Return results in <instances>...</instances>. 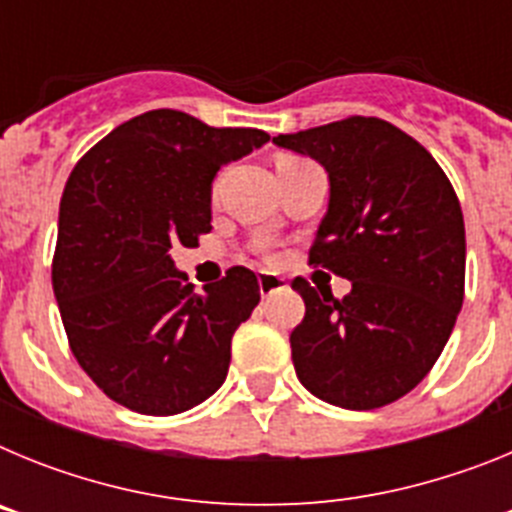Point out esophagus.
Here are the masks:
<instances>
[{
	"label": "esophagus",
	"instance_id": "1",
	"mask_svg": "<svg viewBox=\"0 0 512 512\" xmlns=\"http://www.w3.org/2000/svg\"><path fill=\"white\" fill-rule=\"evenodd\" d=\"M287 287V279L284 277H277V274H259V292L264 297H269V295H274V292H277V289H284Z\"/></svg>",
	"mask_w": 512,
	"mask_h": 512
}]
</instances>
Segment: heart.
<instances>
[{
  "label": "heart",
  "instance_id": "b5f03b06",
  "mask_svg": "<svg viewBox=\"0 0 512 512\" xmlns=\"http://www.w3.org/2000/svg\"><path fill=\"white\" fill-rule=\"evenodd\" d=\"M295 161H302V158H295V156H284V158H279V166H282V164H295ZM266 259H274V256H266Z\"/></svg>",
  "mask_w": 512,
  "mask_h": 512
}]
</instances>
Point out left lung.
Listing matches in <instances>:
<instances>
[{"label": "left lung", "mask_w": 512, "mask_h": 512, "mask_svg": "<svg viewBox=\"0 0 512 512\" xmlns=\"http://www.w3.org/2000/svg\"><path fill=\"white\" fill-rule=\"evenodd\" d=\"M274 143L328 171L310 264L351 282L341 300L302 277L292 282L305 300L289 336L297 379L338 408L390 405L431 372L464 302L459 197L436 158L379 117L354 115Z\"/></svg>", "instance_id": "obj_1"}]
</instances>
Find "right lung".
Listing matches in <instances>:
<instances>
[{"label": "right lung", "mask_w": 512, "mask_h": 512, "mask_svg": "<svg viewBox=\"0 0 512 512\" xmlns=\"http://www.w3.org/2000/svg\"><path fill=\"white\" fill-rule=\"evenodd\" d=\"M266 140L264 130L151 110L117 125L71 171L53 292L76 361L117 405L176 415L225 382L235 328L261 300L259 279L233 266L197 295L171 248L210 233L215 174Z\"/></svg>", "instance_id": "right-lung-1"}]
</instances>
